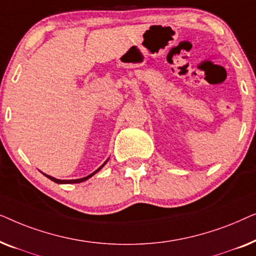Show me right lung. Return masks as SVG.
Returning a JSON list of instances; mask_svg holds the SVG:
<instances>
[{
  "label": "right lung",
  "mask_w": 256,
  "mask_h": 256,
  "mask_svg": "<svg viewBox=\"0 0 256 256\" xmlns=\"http://www.w3.org/2000/svg\"><path fill=\"white\" fill-rule=\"evenodd\" d=\"M106 163H107V160H106V162H104V163L102 164V166H101L99 168V169H98L96 171H94V172H93V174H88V176H87V177L80 178V180H57V178H54V177H51V176H48V174H45V176H46V177L48 178V180H54V183H58V184H72V183H80V182H84V180H88V178H90V177H92V176H93V174H96V172H98V171H99V170L101 169V168H102V166H104V164H106Z\"/></svg>",
  "instance_id": "obj_1"
}]
</instances>
